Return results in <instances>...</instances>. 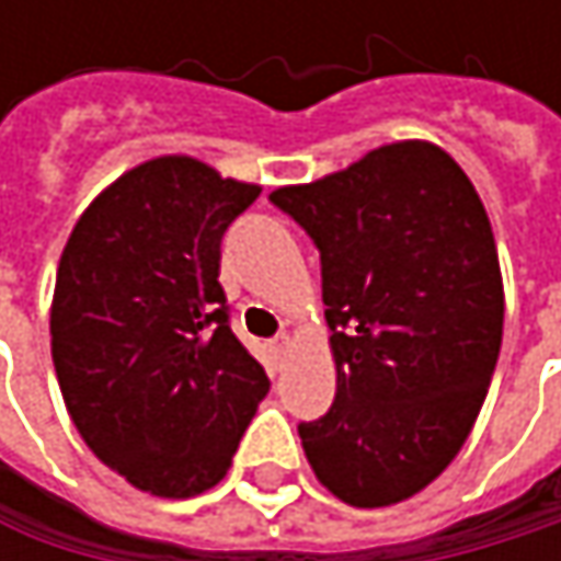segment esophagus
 I'll list each match as a JSON object with an SVG mask.
<instances>
[{"mask_svg":"<svg viewBox=\"0 0 561 561\" xmlns=\"http://www.w3.org/2000/svg\"><path fill=\"white\" fill-rule=\"evenodd\" d=\"M285 354H288V337H279V341H273V357H276V370H282V360H285Z\"/></svg>","mask_w":561,"mask_h":561,"instance_id":"1","label":"esophagus"}]
</instances>
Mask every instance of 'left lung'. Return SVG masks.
Returning a JSON list of instances; mask_svg holds the SVG:
<instances>
[{"label": "left lung", "instance_id": "left-lung-1", "mask_svg": "<svg viewBox=\"0 0 561 561\" xmlns=\"http://www.w3.org/2000/svg\"><path fill=\"white\" fill-rule=\"evenodd\" d=\"M321 250L337 392L298 425L337 501L392 506L468 442L504 341V276L488 210L435 142L402 139L270 194Z\"/></svg>", "mask_w": 561, "mask_h": 561}]
</instances>
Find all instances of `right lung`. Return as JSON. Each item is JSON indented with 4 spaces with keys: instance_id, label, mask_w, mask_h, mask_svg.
Segmentation results:
<instances>
[{
    "instance_id": "right-lung-1",
    "label": "right lung",
    "mask_w": 561,
    "mask_h": 561,
    "mask_svg": "<svg viewBox=\"0 0 561 561\" xmlns=\"http://www.w3.org/2000/svg\"><path fill=\"white\" fill-rule=\"evenodd\" d=\"M260 184L191 156L110 181L73 224L51 298V360L87 448L136 491H210L270 392L227 324L224 230Z\"/></svg>"
}]
</instances>
